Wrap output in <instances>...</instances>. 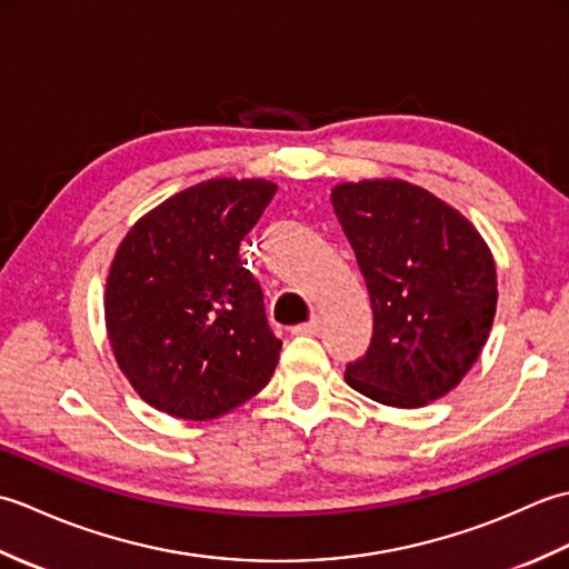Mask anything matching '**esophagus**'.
<instances>
[{
	"label": "esophagus",
	"mask_w": 569,
	"mask_h": 569,
	"mask_svg": "<svg viewBox=\"0 0 569 569\" xmlns=\"http://www.w3.org/2000/svg\"><path fill=\"white\" fill-rule=\"evenodd\" d=\"M322 330V320L320 316H312L308 322L303 325H296V328L291 330L293 335H318Z\"/></svg>",
	"instance_id": "1"
}]
</instances>
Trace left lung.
<instances>
[{
  "label": "left lung",
  "instance_id": "8db88e82",
  "mask_svg": "<svg viewBox=\"0 0 569 569\" xmlns=\"http://www.w3.org/2000/svg\"><path fill=\"white\" fill-rule=\"evenodd\" d=\"M332 208L373 310L371 342L347 365V383L396 408L452 391L497 316V266L485 239L450 204L403 180L342 183Z\"/></svg>",
  "mask_w": 569,
  "mask_h": 569
}]
</instances>
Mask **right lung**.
Masks as SVG:
<instances>
[{
  "instance_id": "obj_1",
  "label": "right lung",
  "mask_w": 569,
  "mask_h": 569,
  "mask_svg": "<svg viewBox=\"0 0 569 569\" xmlns=\"http://www.w3.org/2000/svg\"><path fill=\"white\" fill-rule=\"evenodd\" d=\"M276 196L269 180L217 178L129 229L107 278V332L149 406L210 420L269 383L281 340L239 244Z\"/></svg>"
}]
</instances>
